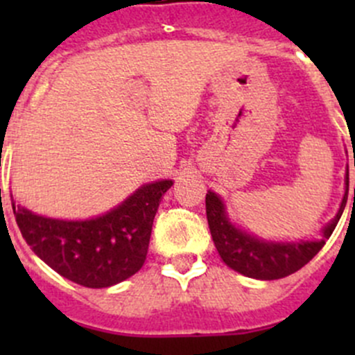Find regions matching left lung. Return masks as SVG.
<instances>
[{"mask_svg": "<svg viewBox=\"0 0 355 355\" xmlns=\"http://www.w3.org/2000/svg\"><path fill=\"white\" fill-rule=\"evenodd\" d=\"M347 196H349V170L345 177V196L340 204L338 213L323 228L320 241L275 242L249 234L232 223L223 199L213 191H207L206 194L207 225L218 254L228 268L256 280H278L299 271L323 249L345 209Z\"/></svg>", "mask_w": 355, "mask_h": 355, "instance_id": "1", "label": "left lung"}]
</instances>
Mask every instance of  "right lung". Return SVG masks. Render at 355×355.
Returning <instances> with one entry per match:
<instances>
[{
  "label": "right lung",
  "mask_w": 355,
  "mask_h": 355,
  "mask_svg": "<svg viewBox=\"0 0 355 355\" xmlns=\"http://www.w3.org/2000/svg\"><path fill=\"white\" fill-rule=\"evenodd\" d=\"M173 180L144 184L108 213L91 220H56L12 202L35 256L62 277L89 288H106L137 273L148 256L153 221Z\"/></svg>",
  "instance_id": "1"
}]
</instances>
